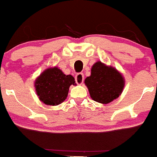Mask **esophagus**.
<instances>
[{
    "instance_id": "esophagus-1",
    "label": "esophagus",
    "mask_w": 157,
    "mask_h": 157,
    "mask_svg": "<svg viewBox=\"0 0 157 157\" xmlns=\"http://www.w3.org/2000/svg\"><path fill=\"white\" fill-rule=\"evenodd\" d=\"M84 81V75L83 73H78L75 75V82L78 85H82Z\"/></svg>"
}]
</instances>
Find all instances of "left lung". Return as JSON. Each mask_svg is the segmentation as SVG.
I'll return each instance as SVG.
<instances>
[{"label": "left lung", "instance_id": "obj_1", "mask_svg": "<svg viewBox=\"0 0 157 157\" xmlns=\"http://www.w3.org/2000/svg\"><path fill=\"white\" fill-rule=\"evenodd\" d=\"M85 85L92 99L108 104L121 95L125 86V78L116 68L98 61L92 66L91 75L85 79Z\"/></svg>", "mask_w": 157, "mask_h": 157}]
</instances>
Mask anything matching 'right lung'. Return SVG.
<instances>
[{
    "instance_id": "1",
    "label": "right lung",
    "mask_w": 157,
    "mask_h": 157,
    "mask_svg": "<svg viewBox=\"0 0 157 157\" xmlns=\"http://www.w3.org/2000/svg\"><path fill=\"white\" fill-rule=\"evenodd\" d=\"M76 83L71 75L64 74L58 67L48 68L36 78L35 88L41 102L47 105H58L67 98L69 87Z\"/></svg>"
}]
</instances>
